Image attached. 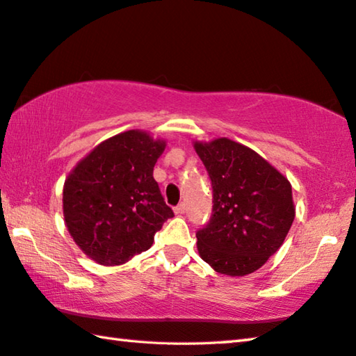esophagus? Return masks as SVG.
I'll use <instances>...</instances> for the list:
<instances>
[{"label": "esophagus", "mask_w": 356, "mask_h": 356, "mask_svg": "<svg viewBox=\"0 0 356 356\" xmlns=\"http://www.w3.org/2000/svg\"><path fill=\"white\" fill-rule=\"evenodd\" d=\"M186 211V205L184 204V202H182V204H179L176 208H174V213H176V214H184Z\"/></svg>", "instance_id": "1"}]
</instances>
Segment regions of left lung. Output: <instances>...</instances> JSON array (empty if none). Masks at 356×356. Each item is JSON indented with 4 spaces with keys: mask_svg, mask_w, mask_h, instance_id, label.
I'll return each instance as SVG.
<instances>
[{
    "mask_svg": "<svg viewBox=\"0 0 356 356\" xmlns=\"http://www.w3.org/2000/svg\"><path fill=\"white\" fill-rule=\"evenodd\" d=\"M213 188L210 220L197 229L202 259L245 276L273 256L295 219L291 185L257 152L229 138L194 143Z\"/></svg>",
    "mask_w": 356,
    "mask_h": 356,
    "instance_id": "left-lung-1",
    "label": "left lung"
}]
</instances>
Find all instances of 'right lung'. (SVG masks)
<instances>
[{"mask_svg": "<svg viewBox=\"0 0 356 356\" xmlns=\"http://www.w3.org/2000/svg\"><path fill=\"white\" fill-rule=\"evenodd\" d=\"M165 149L143 131H127L89 152L63 188V214L83 253L120 266L146 252L174 213L152 176Z\"/></svg>", "mask_w": 356, "mask_h": 356, "instance_id": "obj_1", "label": "right lung"}]
</instances>
